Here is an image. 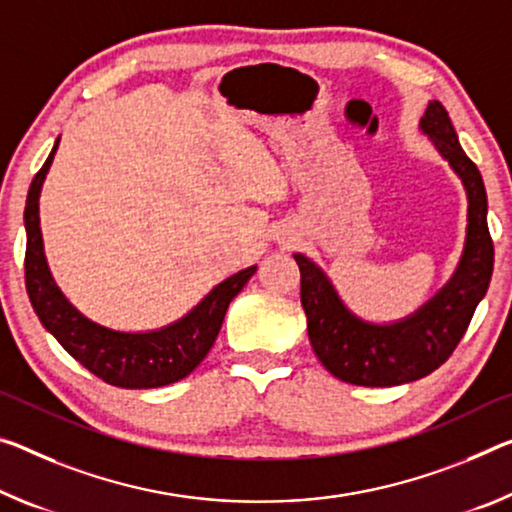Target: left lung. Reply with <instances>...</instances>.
I'll list each match as a JSON object with an SVG mask.
<instances>
[{"instance_id": "1", "label": "left lung", "mask_w": 512, "mask_h": 512, "mask_svg": "<svg viewBox=\"0 0 512 512\" xmlns=\"http://www.w3.org/2000/svg\"><path fill=\"white\" fill-rule=\"evenodd\" d=\"M419 132L431 139L435 152L456 173L467 196L460 259L451 278L426 303L403 319L367 321L344 303L328 273L314 259L294 253L300 269V303L316 358L332 376L351 385L394 387L433 373L449 360L465 335L492 278L494 248L483 177L460 148L449 113L437 100L428 102Z\"/></svg>"}]
</instances>
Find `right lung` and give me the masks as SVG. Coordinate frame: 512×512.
Instances as JSON below:
<instances>
[{"label":"right lung","mask_w":512,"mask_h":512,"mask_svg":"<svg viewBox=\"0 0 512 512\" xmlns=\"http://www.w3.org/2000/svg\"><path fill=\"white\" fill-rule=\"evenodd\" d=\"M59 141L61 136L31 182L27 207H24V230H27L24 278H27V294L34 312L56 342L104 383L125 389H152L177 383L207 358L223 326L227 307L253 278L257 266H248L218 282L196 307L168 326L154 330H116L93 321L91 316L77 310L56 285L40 232L38 200L54 154L59 150Z\"/></svg>","instance_id":"right-lung-1"}]
</instances>
